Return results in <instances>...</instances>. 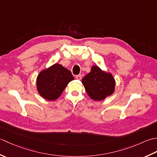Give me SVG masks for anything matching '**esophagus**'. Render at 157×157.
Returning <instances> with one entry per match:
<instances>
[{"mask_svg":"<svg viewBox=\"0 0 157 157\" xmlns=\"http://www.w3.org/2000/svg\"><path fill=\"white\" fill-rule=\"evenodd\" d=\"M75 78L77 79H79V80H80V79H82V75H76L75 76Z\"/></svg>","mask_w":157,"mask_h":157,"instance_id":"1","label":"esophagus"}]
</instances>
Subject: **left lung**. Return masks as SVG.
<instances>
[{
  "label": "left lung",
  "instance_id": "obj_1",
  "mask_svg": "<svg viewBox=\"0 0 157 157\" xmlns=\"http://www.w3.org/2000/svg\"><path fill=\"white\" fill-rule=\"evenodd\" d=\"M82 82L88 96L94 101L104 100L115 90V82L113 75L102 71L98 66H93Z\"/></svg>",
  "mask_w": 157,
  "mask_h": 157
}]
</instances>
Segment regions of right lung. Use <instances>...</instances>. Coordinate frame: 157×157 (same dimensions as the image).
I'll return each mask as SVG.
<instances>
[{
    "label": "right lung",
    "instance_id": "right-lung-1",
    "mask_svg": "<svg viewBox=\"0 0 157 157\" xmlns=\"http://www.w3.org/2000/svg\"><path fill=\"white\" fill-rule=\"evenodd\" d=\"M73 79L69 70L56 63L40 73L36 85L39 94L43 98L54 101L61 96L66 86Z\"/></svg>",
    "mask_w": 157,
    "mask_h": 157
}]
</instances>
